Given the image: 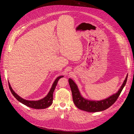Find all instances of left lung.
Masks as SVG:
<instances>
[{
	"instance_id": "8db88e82",
	"label": "left lung",
	"mask_w": 134,
	"mask_h": 134,
	"mask_svg": "<svg viewBox=\"0 0 134 134\" xmlns=\"http://www.w3.org/2000/svg\"><path fill=\"white\" fill-rule=\"evenodd\" d=\"M127 79V75L126 77V79L120 88L119 91L116 94H113L104 100L99 101H91L84 99L80 95L78 88L74 81L71 79H69V83L72 92V99H73V102L76 107H78L81 110L85 111L86 112H96L105 110V109L111 107L116 102L121 94V92H122L126 83Z\"/></svg>"
}]
</instances>
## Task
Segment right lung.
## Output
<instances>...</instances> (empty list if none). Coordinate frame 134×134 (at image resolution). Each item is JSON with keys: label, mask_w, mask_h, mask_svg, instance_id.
Segmentation results:
<instances>
[{"label": "right lung", "mask_w": 134, "mask_h": 134, "mask_svg": "<svg viewBox=\"0 0 134 134\" xmlns=\"http://www.w3.org/2000/svg\"><path fill=\"white\" fill-rule=\"evenodd\" d=\"M62 77H63V76H58L55 80L53 84H52V86L51 88L50 92H48V94L43 99L38 100H27L22 98L21 97H20L18 94H16V93L14 92V91L12 90V88L9 82H8V85H9V87L12 94L13 95V96L19 101V102L23 103V104L26 105V106L28 107L32 108L44 109L50 106L51 104L52 103V100H53V93L54 92L56 85L58 84L59 80L61 78H62Z\"/></svg>", "instance_id": "add662e5"}]
</instances>
